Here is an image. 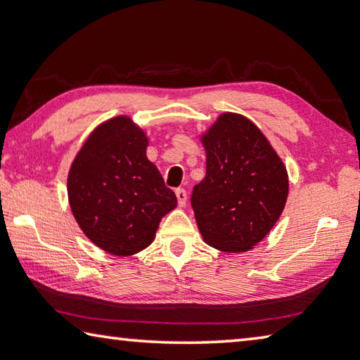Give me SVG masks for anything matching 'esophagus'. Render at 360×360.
I'll return each mask as SVG.
<instances>
[{
    "label": "esophagus",
    "instance_id": "obj_1",
    "mask_svg": "<svg viewBox=\"0 0 360 360\" xmlns=\"http://www.w3.org/2000/svg\"><path fill=\"white\" fill-rule=\"evenodd\" d=\"M174 193H176V198H178V203H179L181 206H184L186 202H187V192H186L182 187H178V188H176V191H174Z\"/></svg>",
    "mask_w": 360,
    "mask_h": 360
}]
</instances>
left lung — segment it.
I'll return each mask as SVG.
<instances>
[{
    "mask_svg": "<svg viewBox=\"0 0 360 360\" xmlns=\"http://www.w3.org/2000/svg\"><path fill=\"white\" fill-rule=\"evenodd\" d=\"M203 144L206 174L191 197L200 233L221 251H248L281 216L285 167L264 133L238 114H222Z\"/></svg>",
    "mask_w": 360,
    "mask_h": 360,
    "instance_id": "left-lung-1",
    "label": "left lung"
}]
</instances>
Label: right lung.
<instances>
[{"label": "right lung", "mask_w": 360, "mask_h": 360, "mask_svg": "<svg viewBox=\"0 0 360 360\" xmlns=\"http://www.w3.org/2000/svg\"><path fill=\"white\" fill-rule=\"evenodd\" d=\"M148 139L129 117L100 125L68 174V198L79 227L103 251L131 255L154 241L178 200L146 157Z\"/></svg>", "instance_id": "add662e5"}]
</instances>
